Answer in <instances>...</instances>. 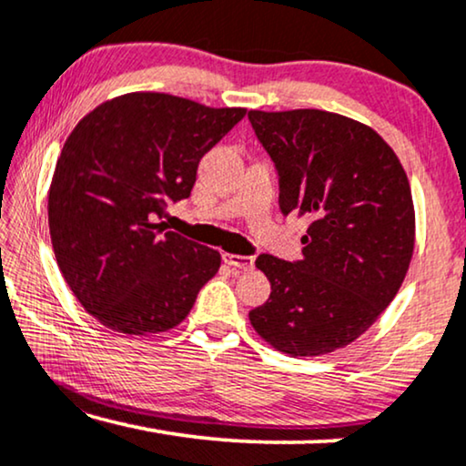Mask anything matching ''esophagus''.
<instances>
[{
    "mask_svg": "<svg viewBox=\"0 0 466 466\" xmlns=\"http://www.w3.org/2000/svg\"><path fill=\"white\" fill-rule=\"evenodd\" d=\"M222 260H225L228 267H233V269H241V271H248V269H252V267H254L252 257H244V254L225 252V254H222Z\"/></svg>",
    "mask_w": 466,
    "mask_h": 466,
    "instance_id": "obj_1",
    "label": "esophagus"
}]
</instances>
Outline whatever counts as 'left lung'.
<instances>
[{
	"label": "left lung",
	"instance_id": "left-lung-1",
	"mask_svg": "<svg viewBox=\"0 0 466 466\" xmlns=\"http://www.w3.org/2000/svg\"><path fill=\"white\" fill-rule=\"evenodd\" d=\"M248 118L278 171L279 212L309 218L301 260L258 254L271 295L250 322L279 352H333L365 333L403 284L416 235L410 180L371 127L341 114Z\"/></svg>",
	"mask_w": 466,
	"mask_h": 466
}]
</instances>
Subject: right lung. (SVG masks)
Here are the masks:
<instances>
[{"mask_svg": "<svg viewBox=\"0 0 466 466\" xmlns=\"http://www.w3.org/2000/svg\"><path fill=\"white\" fill-rule=\"evenodd\" d=\"M244 116V107L129 93L76 125L50 182L48 227L63 278L104 327L174 329L216 276L218 252L157 220L188 199L203 155Z\"/></svg>", "mask_w": 466, "mask_h": 466, "instance_id": "1", "label": "right lung"}]
</instances>
